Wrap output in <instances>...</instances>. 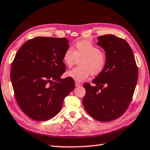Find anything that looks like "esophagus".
<instances>
[{
	"label": "esophagus",
	"instance_id": "1",
	"mask_svg": "<svg viewBox=\"0 0 150 150\" xmlns=\"http://www.w3.org/2000/svg\"><path fill=\"white\" fill-rule=\"evenodd\" d=\"M81 85V83H78V82L75 81V86L79 87V86H80Z\"/></svg>",
	"mask_w": 150,
	"mask_h": 150
}]
</instances>
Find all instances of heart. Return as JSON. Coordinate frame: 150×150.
<instances>
[{"label": "heart", "mask_w": 150, "mask_h": 150, "mask_svg": "<svg viewBox=\"0 0 150 150\" xmlns=\"http://www.w3.org/2000/svg\"><path fill=\"white\" fill-rule=\"evenodd\" d=\"M77 59L79 67H75L66 73V76L77 82H83L92 74L98 75L106 66L107 58L103 51L90 40H81L74 45V50L67 48L64 52L63 61L67 67H71Z\"/></svg>", "instance_id": "heart-1"}]
</instances>
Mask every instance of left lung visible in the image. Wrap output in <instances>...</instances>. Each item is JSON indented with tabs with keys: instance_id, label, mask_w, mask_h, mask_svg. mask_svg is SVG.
I'll return each instance as SVG.
<instances>
[{
	"instance_id": "obj_1",
	"label": "left lung",
	"mask_w": 150,
	"mask_h": 150,
	"mask_svg": "<svg viewBox=\"0 0 150 150\" xmlns=\"http://www.w3.org/2000/svg\"><path fill=\"white\" fill-rule=\"evenodd\" d=\"M98 45L107 55L106 66L93 81L84 83L83 104L93 118L110 122L124 114L133 98L138 80V67L128 43L112 34L99 36Z\"/></svg>"
}]
</instances>
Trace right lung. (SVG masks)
I'll list each match as a JSON object with an SVG mask.
<instances>
[{
  "instance_id": "obj_1",
  "label": "right lung",
  "mask_w": 150,
  "mask_h": 150,
  "mask_svg": "<svg viewBox=\"0 0 150 150\" xmlns=\"http://www.w3.org/2000/svg\"><path fill=\"white\" fill-rule=\"evenodd\" d=\"M68 42L65 38L36 37L23 44L16 54L11 81L17 104L29 118L51 119L74 89L73 79H60L66 71L63 56Z\"/></svg>"
}]
</instances>
